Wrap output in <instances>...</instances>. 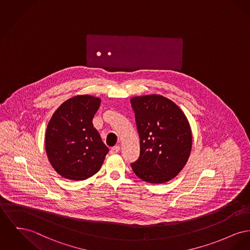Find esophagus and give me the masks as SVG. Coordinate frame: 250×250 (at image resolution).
Masks as SVG:
<instances>
[{"label":"esophagus","instance_id":"esophagus-1","mask_svg":"<svg viewBox=\"0 0 250 250\" xmlns=\"http://www.w3.org/2000/svg\"><path fill=\"white\" fill-rule=\"evenodd\" d=\"M119 151H120V146H118L111 147V149H110V153H111V154H116Z\"/></svg>","mask_w":250,"mask_h":250}]
</instances>
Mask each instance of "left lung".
I'll list each match as a JSON object with an SVG mask.
<instances>
[{
	"label": "left lung",
	"instance_id": "obj_1",
	"mask_svg": "<svg viewBox=\"0 0 250 250\" xmlns=\"http://www.w3.org/2000/svg\"><path fill=\"white\" fill-rule=\"evenodd\" d=\"M140 137V157L133 172L149 183H165L185 166L191 149V131L182 110L162 95L130 100Z\"/></svg>",
	"mask_w": 250,
	"mask_h": 250
}]
</instances>
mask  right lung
<instances>
[{
	"mask_svg": "<svg viewBox=\"0 0 250 250\" xmlns=\"http://www.w3.org/2000/svg\"><path fill=\"white\" fill-rule=\"evenodd\" d=\"M101 99L77 95L55 111L45 135L49 162L59 175L71 180H84L96 174L108 148L94 128L92 119Z\"/></svg>",
	"mask_w": 250,
	"mask_h": 250,
	"instance_id": "right-lung-1",
	"label": "right lung"
}]
</instances>
